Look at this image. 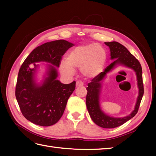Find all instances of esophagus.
Wrapping results in <instances>:
<instances>
[{"label":"esophagus","instance_id":"obj_1","mask_svg":"<svg viewBox=\"0 0 156 156\" xmlns=\"http://www.w3.org/2000/svg\"><path fill=\"white\" fill-rule=\"evenodd\" d=\"M84 85V83L83 82H82V81H80V80H78V81H76V86L77 87H82V86Z\"/></svg>","mask_w":156,"mask_h":156}]
</instances>
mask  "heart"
I'll return each mask as SVG.
<instances>
[{"mask_svg": "<svg viewBox=\"0 0 156 156\" xmlns=\"http://www.w3.org/2000/svg\"><path fill=\"white\" fill-rule=\"evenodd\" d=\"M105 61L106 53L101 45L97 44L80 45L69 52L60 69L64 74L72 76L75 73L74 68H80L84 76L94 77L102 71Z\"/></svg>", "mask_w": 156, "mask_h": 156, "instance_id": "b5f03b06", "label": "heart"}]
</instances>
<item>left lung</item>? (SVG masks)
<instances>
[{
  "instance_id": "left-lung-1",
  "label": "left lung",
  "mask_w": 156,
  "mask_h": 156,
  "mask_svg": "<svg viewBox=\"0 0 156 156\" xmlns=\"http://www.w3.org/2000/svg\"><path fill=\"white\" fill-rule=\"evenodd\" d=\"M105 44L110 48L111 58L115 60L108 66L103 72L95 76L90 83L88 84L86 102L89 115L94 123L102 128L111 129L122 125L137 113L144 93V88L142 78V68L138 59L132 55L125 46L117 41L105 42ZM117 64L123 65L134 69L136 72L139 88V96L134 111L129 116L122 118L109 117L101 111L99 106V93L101 87L100 82L103 80L106 73L110 71Z\"/></svg>"
}]
</instances>
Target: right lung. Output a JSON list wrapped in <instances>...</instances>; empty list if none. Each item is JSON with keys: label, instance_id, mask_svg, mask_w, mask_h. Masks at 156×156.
<instances>
[{"label": "right lung", "instance_id": "right-lung-1", "mask_svg": "<svg viewBox=\"0 0 156 156\" xmlns=\"http://www.w3.org/2000/svg\"><path fill=\"white\" fill-rule=\"evenodd\" d=\"M72 46L71 43L62 39L45 43L34 49L20 68L15 97L23 115L33 123L44 127L55 124L76 88L75 81L64 84L56 80L57 70L51 65L44 83L37 85L34 80L37 65L34 63L46 62L59 67L62 56Z\"/></svg>", "mask_w": 156, "mask_h": 156}]
</instances>
